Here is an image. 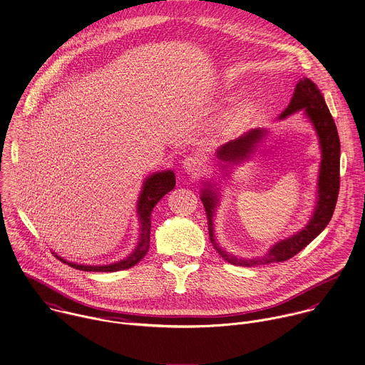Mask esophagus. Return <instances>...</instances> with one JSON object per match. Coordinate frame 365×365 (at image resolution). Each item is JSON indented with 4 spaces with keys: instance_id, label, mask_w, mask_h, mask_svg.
<instances>
[{
    "instance_id": "obj_1",
    "label": "esophagus",
    "mask_w": 365,
    "mask_h": 365,
    "mask_svg": "<svg viewBox=\"0 0 365 365\" xmlns=\"http://www.w3.org/2000/svg\"><path fill=\"white\" fill-rule=\"evenodd\" d=\"M183 169L187 175L197 176L203 170V160L197 156H189L183 160Z\"/></svg>"
}]
</instances>
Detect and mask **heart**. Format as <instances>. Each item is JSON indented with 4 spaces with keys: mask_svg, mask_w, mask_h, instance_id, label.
I'll return each instance as SVG.
<instances>
[{
    "mask_svg": "<svg viewBox=\"0 0 365 365\" xmlns=\"http://www.w3.org/2000/svg\"><path fill=\"white\" fill-rule=\"evenodd\" d=\"M244 107H245V104H244V103H242V101H237V103L233 106V108L230 110V114H232V115L242 114V113H244Z\"/></svg>",
    "mask_w": 365,
    "mask_h": 365,
    "instance_id": "heart-1",
    "label": "heart"
}]
</instances>
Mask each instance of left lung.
Returning a JSON list of instances; mask_svg holds the SVG:
<instances>
[{"mask_svg":"<svg viewBox=\"0 0 365 365\" xmlns=\"http://www.w3.org/2000/svg\"><path fill=\"white\" fill-rule=\"evenodd\" d=\"M298 111H302L304 117L309 120V123L312 125L318 136L321 149V163L317 183V203L305 227L291 235L289 237L278 240L262 257L240 258L230 252H226L216 242L213 227V216L220 202V187H217L219 183L216 182H203V189L200 190V200L205 206L207 216L210 242L217 254L232 265L257 267L287 261L301 252L309 242H312L327 227L328 222L332 217L339 190V138L335 121L327 107L321 90L308 77L299 78L288 107L279 114L278 118L284 120ZM267 133V129H251L242 136L217 148L216 158L220 160L219 170L225 173L222 178L229 176V170L235 165L251 159Z\"/></svg>","mask_w":365,"mask_h":365,"instance_id":"left-lung-1","label":"left lung"}]
</instances>
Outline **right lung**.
<instances>
[{
	"instance_id": "1",
	"label": "right lung",
	"mask_w": 365,
	"mask_h": 365,
	"mask_svg": "<svg viewBox=\"0 0 365 365\" xmlns=\"http://www.w3.org/2000/svg\"><path fill=\"white\" fill-rule=\"evenodd\" d=\"M176 185L175 180V173L172 169L169 170H162L149 175L143 180V186L138 199V206H136V213L139 217V237H138V245L133 250V252L126 257L125 259H120L117 262H111L108 265H81V264H74L66 261L63 257H58L54 254L56 258H58L61 262L80 269V271H90V272H115V271H123L128 268L135 267L139 261L145 258V255L149 251L150 247V216L152 210L156 206V203L168 193L170 192Z\"/></svg>"
}]
</instances>
